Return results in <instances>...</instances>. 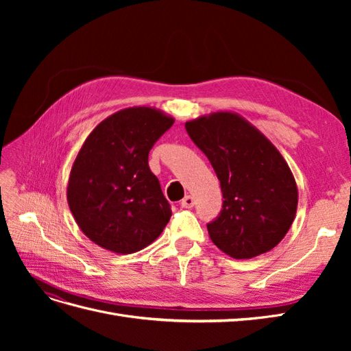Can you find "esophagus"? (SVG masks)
I'll use <instances>...</instances> for the list:
<instances>
[{
  "mask_svg": "<svg viewBox=\"0 0 351 351\" xmlns=\"http://www.w3.org/2000/svg\"><path fill=\"white\" fill-rule=\"evenodd\" d=\"M182 206H183V208H193V206H195V197L187 195V196L182 200Z\"/></svg>",
  "mask_w": 351,
  "mask_h": 351,
  "instance_id": "esophagus-1",
  "label": "esophagus"
}]
</instances>
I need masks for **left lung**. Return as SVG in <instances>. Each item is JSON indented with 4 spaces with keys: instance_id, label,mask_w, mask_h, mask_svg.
Returning a JSON list of instances; mask_svg holds the SVG:
<instances>
[{
    "instance_id": "obj_1",
    "label": "left lung",
    "mask_w": 351,
    "mask_h": 351,
    "mask_svg": "<svg viewBox=\"0 0 351 351\" xmlns=\"http://www.w3.org/2000/svg\"><path fill=\"white\" fill-rule=\"evenodd\" d=\"M186 130L215 169L222 209L208 224L212 243L234 259L274 249L290 230L299 202L294 176L271 141L241 115L210 112Z\"/></svg>"
}]
</instances>
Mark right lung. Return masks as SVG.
<instances>
[{"instance_id":"add662e5","label":"right lung","mask_w":351,"mask_h":351,"mask_svg":"<svg viewBox=\"0 0 351 351\" xmlns=\"http://www.w3.org/2000/svg\"><path fill=\"white\" fill-rule=\"evenodd\" d=\"M173 123L154 107L124 108L101 121L82 145L67 202L83 234L99 247L139 252L168 224L173 212L147 155Z\"/></svg>"}]
</instances>
